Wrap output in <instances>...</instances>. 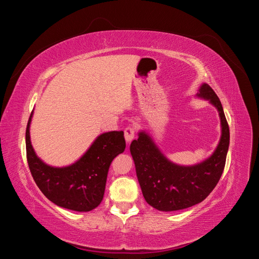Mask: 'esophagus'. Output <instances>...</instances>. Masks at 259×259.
Listing matches in <instances>:
<instances>
[{"instance_id":"obj_1","label":"esophagus","mask_w":259,"mask_h":259,"mask_svg":"<svg viewBox=\"0 0 259 259\" xmlns=\"http://www.w3.org/2000/svg\"><path fill=\"white\" fill-rule=\"evenodd\" d=\"M135 128L133 127V126H128V127H126L125 128V131H124V137H125V140H126L127 142V144L128 143H131L133 139H134V137H135Z\"/></svg>"}]
</instances>
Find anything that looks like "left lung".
<instances>
[{
    "mask_svg": "<svg viewBox=\"0 0 259 259\" xmlns=\"http://www.w3.org/2000/svg\"><path fill=\"white\" fill-rule=\"evenodd\" d=\"M197 97L208 100L221 119V139L207 159L194 165H179L162 153L146 131H140L130 147L144 198L149 205L162 211L184 209L202 202L224 171L230 134L222 103L206 83L200 86Z\"/></svg>",
    "mask_w": 259,
    "mask_h": 259,
    "instance_id": "1",
    "label": "left lung"
}]
</instances>
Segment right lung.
I'll use <instances>...</instances> for the list:
<instances>
[{"instance_id":"right-lung-1","label":"right lung","mask_w":259,"mask_h":259,"mask_svg":"<svg viewBox=\"0 0 259 259\" xmlns=\"http://www.w3.org/2000/svg\"><path fill=\"white\" fill-rule=\"evenodd\" d=\"M31 113L26 131L29 168L42 193L60 207L76 211L96 208L105 194L107 175L116 155L124 152L122 131L100 134L79 160L67 166H52L36 155L30 139Z\"/></svg>"}]
</instances>
